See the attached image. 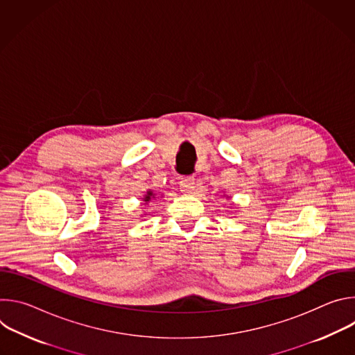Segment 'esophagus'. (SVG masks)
Segmentation results:
<instances>
[{
  "label": "esophagus",
  "instance_id": "esophagus-1",
  "mask_svg": "<svg viewBox=\"0 0 355 355\" xmlns=\"http://www.w3.org/2000/svg\"><path fill=\"white\" fill-rule=\"evenodd\" d=\"M193 188H195V182H193V178H192V177L180 181V189H181V192H184V193L188 195V193H192Z\"/></svg>",
  "mask_w": 355,
  "mask_h": 355
}]
</instances>
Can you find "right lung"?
Instances as JSON below:
<instances>
[{"instance_id":"add662e5","label":"right lung","mask_w":355,"mask_h":355,"mask_svg":"<svg viewBox=\"0 0 355 355\" xmlns=\"http://www.w3.org/2000/svg\"><path fill=\"white\" fill-rule=\"evenodd\" d=\"M155 198V195H153V191H147V193L144 195V198H143V200L146 202V204H147V202L150 200V199H153Z\"/></svg>"}]
</instances>
